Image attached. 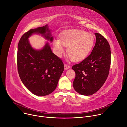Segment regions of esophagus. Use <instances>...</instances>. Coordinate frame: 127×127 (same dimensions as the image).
<instances>
[{
    "mask_svg": "<svg viewBox=\"0 0 127 127\" xmlns=\"http://www.w3.org/2000/svg\"><path fill=\"white\" fill-rule=\"evenodd\" d=\"M70 67V65L66 64H64V69H65V70H67V69H69Z\"/></svg>",
    "mask_w": 127,
    "mask_h": 127,
    "instance_id": "1",
    "label": "esophagus"
}]
</instances>
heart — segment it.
I'll return each instance as SVG.
<instances>
[{
	"label": "heart",
	"mask_w": 127,
	"mask_h": 127,
	"mask_svg": "<svg viewBox=\"0 0 127 127\" xmlns=\"http://www.w3.org/2000/svg\"><path fill=\"white\" fill-rule=\"evenodd\" d=\"M61 41L55 39L53 46L57 55L61 57L65 52L64 47H69L67 53L74 62L81 61L88 56L93 47L95 38L90 33L80 30H71L61 35Z\"/></svg>",
	"instance_id": "obj_1"
}]
</instances>
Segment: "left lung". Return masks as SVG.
Instances as JSON below:
<instances>
[{"instance_id": "left-lung-1", "label": "left lung", "mask_w": 127, "mask_h": 127, "mask_svg": "<svg viewBox=\"0 0 127 127\" xmlns=\"http://www.w3.org/2000/svg\"><path fill=\"white\" fill-rule=\"evenodd\" d=\"M95 44L91 54L79 64L72 66L76 77L75 90L84 95H91L98 91L108 76L111 63L110 45L101 34L95 33Z\"/></svg>"}]
</instances>
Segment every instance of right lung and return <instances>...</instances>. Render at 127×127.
Instances as JSON below:
<instances>
[{
	"instance_id": "right-lung-1",
	"label": "right lung",
	"mask_w": 127,
	"mask_h": 127,
	"mask_svg": "<svg viewBox=\"0 0 127 127\" xmlns=\"http://www.w3.org/2000/svg\"><path fill=\"white\" fill-rule=\"evenodd\" d=\"M33 34L41 35L51 43L53 41L48 24L25 33L18 46V70L26 88L34 95L43 96L55 90L64 67L62 61L52 52L47 41L41 49L31 46L28 38Z\"/></svg>"
}]
</instances>
